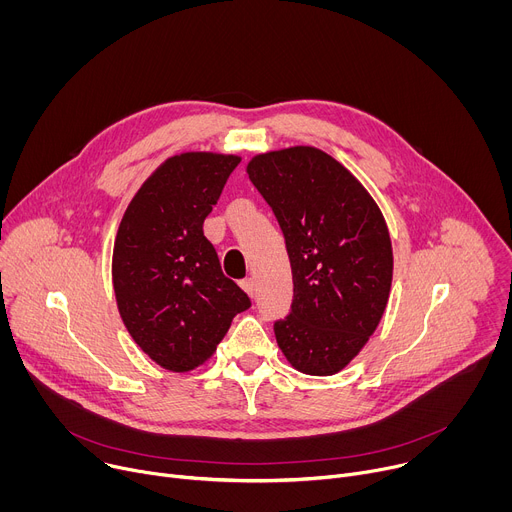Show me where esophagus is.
I'll list each match as a JSON object with an SVG mask.
<instances>
[{"label":"esophagus","instance_id":"obj_1","mask_svg":"<svg viewBox=\"0 0 512 512\" xmlns=\"http://www.w3.org/2000/svg\"><path fill=\"white\" fill-rule=\"evenodd\" d=\"M241 287L247 291V294L253 298L255 296V279L253 277H247L241 281Z\"/></svg>","mask_w":512,"mask_h":512}]
</instances>
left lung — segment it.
<instances>
[{
	"mask_svg": "<svg viewBox=\"0 0 512 512\" xmlns=\"http://www.w3.org/2000/svg\"><path fill=\"white\" fill-rule=\"evenodd\" d=\"M247 174L271 206L294 275L291 312L273 324L291 367L342 371L389 302L393 249L385 218L332 156L298 145L255 156Z\"/></svg>",
	"mask_w": 512,
	"mask_h": 512,
	"instance_id": "obj_1",
	"label": "left lung"
}]
</instances>
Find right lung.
Listing matches in <instances>:
<instances>
[{"instance_id": "right-lung-1", "label": "right lung", "mask_w": 512, "mask_h": 512, "mask_svg": "<svg viewBox=\"0 0 512 512\" xmlns=\"http://www.w3.org/2000/svg\"><path fill=\"white\" fill-rule=\"evenodd\" d=\"M239 156L188 152L166 160L129 202L113 249V287L135 344L186 373L208 360L237 314L251 308L202 225Z\"/></svg>"}]
</instances>
